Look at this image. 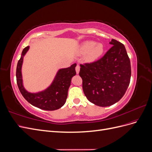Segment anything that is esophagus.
I'll return each mask as SVG.
<instances>
[{
  "instance_id": "34e87169",
  "label": "esophagus",
  "mask_w": 152,
  "mask_h": 152,
  "mask_svg": "<svg viewBox=\"0 0 152 152\" xmlns=\"http://www.w3.org/2000/svg\"><path fill=\"white\" fill-rule=\"evenodd\" d=\"M75 70H76V72L78 74V73H79V71H80V66L79 65H77L75 67Z\"/></svg>"
}]
</instances>
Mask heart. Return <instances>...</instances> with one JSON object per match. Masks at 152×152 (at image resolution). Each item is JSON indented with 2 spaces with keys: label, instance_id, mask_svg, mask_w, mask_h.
I'll use <instances>...</instances> for the list:
<instances>
[{
  "label": "heart",
  "instance_id": "heart-1",
  "mask_svg": "<svg viewBox=\"0 0 152 152\" xmlns=\"http://www.w3.org/2000/svg\"><path fill=\"white\" fill-rule=\"evenodd\" d=\"M104 48L102 44H96L94 41H86L81 45L79 49L80 54L87 53V59L89 61H93L99 57L103 53Z\"/></svg>",
  "mask_w": 152,
  "mask_h": 152
}]
</instances>
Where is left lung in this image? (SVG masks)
<instances>
[{"label": "left lung", "instance_id": "left-lung-1", "mask_svg": "<svg viewBox=\"0 0 152 152\" xmlns=\"http://www.w3.org/2000/svg\"><path fill=\"white\" fill-rule=\"evenodd\" d=\"M113 46L99 60L80 65L82 88L90 102L108 107L118 102L129 85L131 62L124 45L112 39Z\"/></svg>", "mask_w": 152, "mask_h": 152}]
</instances>
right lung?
I'll return each mask as SVG.
<instances>
[{
  "mask_svg": "<svg viewBox=\"0 0 152 152\" xmlns=\"http://www.w3.org/2000/svg\"><path fill=\"white\" fill-rule=\"evenodd\" d=\"M29 48L27 46L23 50L21 58L17 64L16 76L20 91L27 102L35 107L49 111L60 108L66 102L72 78L76 75L75 66L77 64H73L68 68L59 69L51 84L47 89L38 93H30L23 86L21 73L23 58Z\"/></svg>",
  "mask_w": 152,
  "mask_h": 152,
  "instance_id": "add662e5",
  "label": "right lung"
}]
</instances>
